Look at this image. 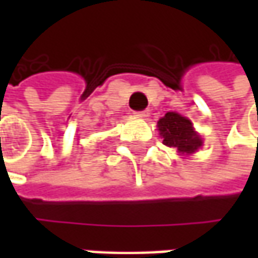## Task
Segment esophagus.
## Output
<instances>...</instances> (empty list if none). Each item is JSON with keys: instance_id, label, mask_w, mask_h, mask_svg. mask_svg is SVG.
<instances>
[{"instance_id": "1", "label": "esophagus", "mask_w": 258, "mask_h": 258, "mask_svg": "<svg viewBox=\"0 0 258 258\" xmlns=\"http://www.w3.org/2000/svg\"><path fill=\"white\" fill-rule=\"evenodd\" d=\"M136 116L138 117H148L149 116V110L145 109V110H141V112H136Z\"/></svg>"}]
</instances>
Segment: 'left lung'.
<instances>
[{
	"label": "left lung",
	"instance_id": "8db88e82",
	"mask_svg": "<svg viewBox=\"0 0 258 258\" xmlns=\"http://www.w3.org/2000/svg\"><path fill=\"white\" fill-rule=\"evenodd\" d=\"M158 129L164 145L175 148L179 154H192L203 145L200 135L194 132L191 120L175 112H168L159 119Z\"/></svg>",
	"mask_w": 258,
	"mask_h": 258
}]
</instances>
